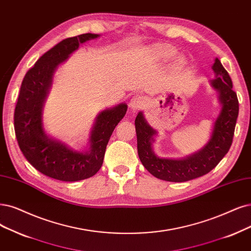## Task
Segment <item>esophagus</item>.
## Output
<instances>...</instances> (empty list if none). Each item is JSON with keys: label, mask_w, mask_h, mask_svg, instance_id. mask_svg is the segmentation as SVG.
<instances>
[{"label": "esophagus", "mask_w": 251, "mask_h": 251, "mask_svg": "<svg viewBox=\"0 0 251 251\" xmlns=\"http://www.w3.org/2000/svg\"><path fill=\"white\" fill-rule=\"evenodd\" d=\"M130 107L132 109H140V108H143L146 104V99L145 97L141 96V95H136V96H133L130 100Z\"/></svg>", "instance_id": "esophagus-1"}]
</instances>
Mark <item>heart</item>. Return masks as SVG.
I'll use <instances>...</instances> for the list:
<instances>
[{
  "label": "heart",
  "instance_id": "1",
  "mask_svg": "<svg viewBox=\"0 0 251 251\" xmlns=\"http://www.w3.org/2000/svg\"><path fill=\"white\" fill-rule=\"evenodd\" d=\"M154 51L156 52V54L158 55L159 58L164 59V60L171 59L174 55V53L170 50L164 49V48H162V46H156V48L154 49Z\"/></svg>",
  "mask_w": 251,
  "mask_h": 251
}]
</instances>
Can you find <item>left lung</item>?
Listing matches in <instances>:
<instances>
[{
  "label": "left lung",
  "instance_id": "obj_1",
  "mask_svg": "<svg viewBox=\"0 0 251 251\" xmlns=\"http://www.w3.org/2000/svg\"><path fill=\"white\" fill-rule=\"evenodd\" d=\"M212 69L215 72V79L211 80V85L218 92L221 110L213 127L211 138L199 152L182 159L156 156L152 143L157 132L148 124L142 111L136 116L134 124L138 157L146 170L154 177L169 182H186L201 177L214 169L228 152L239 114V101L228 73L217 58Z\"/></svg>",
  "mask_w": 251,
  "mask_h": 251
}]
</instances>
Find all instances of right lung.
Instances as JSON below:
<instances>
[{"instance_id":"add662e5","label":"right lung","mask_w":251,"mask_h":251,"mask_svg":"<svg viewBox=\"0 0 251 251\" xmlns=\"http://www.w3.org/2000/svg\"><path fill=\"white\" fill-rule=\"evenodd\" d=\"M99 37L81 34L62 40L46 51L25 73L14 110V130L24 156L34 168L50 178L74 182L94 176L103 163L106 145L127 111L121 103L97 116L90 136V149L82 153L50 137L42 124V108L51 87L54 70L80 43Z\"/></svg>"}]
</instances>
